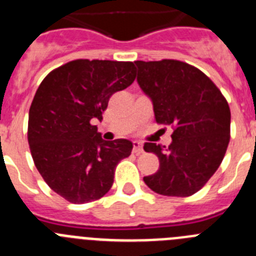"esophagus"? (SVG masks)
Listing matches in <instances>:
<instances>
[{"instance_id": "1", "label": "esophagus", "mask_w": 256, "mask_h": 256, "mask_svg": "<svg viewBox=\"0 0 256 256\" xmlns=\"http://www.w3.org/2000/svg\"><path fill=\"white\" fill-rule=\"evenodd\" d=\"M144 151V146L140 141H134L133 142V152L134 154H141Z\"/></svg>"}]
</instances>
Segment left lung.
<instances>
[{"label":"left lung","mask_w":256,"mask_h":256,"mask_svg":"<svg viewBox=\"0 0 256 256\" xmlns=\"http://www.w3.org/2000/svg\"><path fill=\"white\" fill-rule=\"evenodd\" d=\"M137 82L152 101L159 124H172L168 148L146 142L159 158L155 174L144 177L156 194L186 198L201 190L219 168L230 144L227 100L209 76L178 60L136 61Z\"/></svg>","instance_id":"left-lung-1"}]
</instances>
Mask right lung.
Masks as SVG:
<instances>
[{"instance_id":"obj_1","label":"right lung","mask_w":256,"mask_h":256,"mask_svg":"<svg viewBox=\"0 0 256 256\" xmlns=\"http://www.w3.org/2000/svg\"><path fill=\"white\" fill-rule=\"evenodd\" d=\"M130 61L79 60L52 70L29 108L32 158L52 191L73 204L98 200L114 182L118 162L128 158L130 140L105 141L94 122L102 120L112 94L136 78Z\"/></svg>"}]
</instances>
